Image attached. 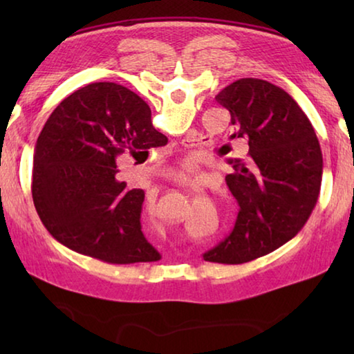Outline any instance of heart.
Listing matches in <instances>:
<instances>
[{
    "label": "heart",
    "instance_id": "b5f03b06",
    "mask_svg": "<svg viewBox=\"0 0 354 354\" xmlns=\"http://www.w3.org/2000/svg\"><path fill=\"white\" fill-rule=\"evenodd\" d=\"M183 169H184V170H190V169H194V162H192V160H187V162H185V164L183 165Z\"/></svg>",
    "mask_w": 354,
    "mask_h": 354
}]
</instances>
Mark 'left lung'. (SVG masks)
Listing matches in <instances>:
<instances>
[{
  "instance_id": "8db88e82",
  "label": "left lung",
  "mask_w": 354,
  "mask_h": 354,
  "mask_svg": "<svg viewBox=\"0 0 354 354\" xmlns=\"http://www.w3.org/2000/svg\"><path fill=\"white\" fill-rule=\"evenodd\" d=\"M215 100L231 113V137H242L250 149L247 159H227L234 171L225 179L241 207L234 230L203 257L243 263L301 231L319 198L323 159L306 113L274 84L243 77Z\"/></svg>"
}]
</instances>
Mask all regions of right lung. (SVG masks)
<instances>
[{
	"instance_id": "1",
	"label": "right lung",
	"mask_w": 354,
	"mask_h": 354,
	"mask_svg": "<svg viewBox=\"0 0 354 354\" xmlns=\"http://www.w3.org/2000/svg\"><path fill=\"white\" fill-rule=\"evenodd\" d=\"M167 137L151 109L115 82H95L65 98L35 143L32 200L48 232L76 253L107 263L154 262L142 232V189L117 179V160H137Z\"/></svg>"
}]
</instances>
